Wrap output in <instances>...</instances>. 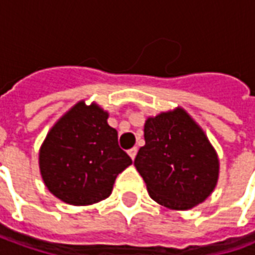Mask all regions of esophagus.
Returning <instances> with one entry per match:
<instances>
[{
	"label": "esophagus",
	"mask_w": 255,
	"mask_h": 255,
	"mask_svg": "<svg viewBox=\"0 0 255 255\" xmlns=\"http://www.w3.org/2000/svg\"><path fill=\"white\" fill-rule=\"evenodd\" d=\"M128 153H129V156L131 157V159H134L135 155H137V146H133L131 149L128 150Z\"/></svg>",
	"instance_id": "obj_1"
}]
</instances>
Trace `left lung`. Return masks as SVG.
<instances>
[{"label": "left lung", "mask_w": 255, "mask_h": 255, "mask_svg": "<svg viewBox=\"0 0 255 255\" xmlns=\"http://www.w3.org/2000/svg\"><path fill=\"white\" fill-rule=\"evenodd\" d=\"M145 145L134 166L150 198L168 209L187 211L211 196L219 179V157L204 130L181 107L149 117Z\"/></svg>", "instance_id": "1"}]
</instances>
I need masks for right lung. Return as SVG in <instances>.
<instances>
[{
	"label": "right lung",
	"mask_w": 255,
	"mask_h": 255,
	"mask_svg": "<svg viewBox=\"0 0 255 255\" xmlns=\"http://www.w3.org/2000/svg\"><path fill=\"white\" fill-rule=\"evenodd\" d=\"M109 113L79 102L50 129L39 150L46 187L70 205H91L111 194L115 178L131 164L118 145Z\"/></svg>",
	"instance_id": "add662e5"
}]
</instances>
